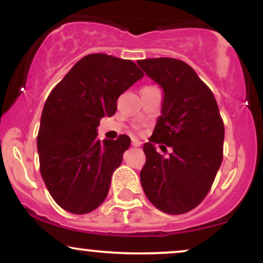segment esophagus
I'll return each mask as SVG.
<instances>
[{"label": "esophagus", "mask_w": 263, "mask_h": 263, "mask_svg": "<svg viewBox=\"0 0 263 263\" xmlns=\"http://www.w3.org/2000/svg\"><path fill=\"white\" fill-rule=\"evenodd\" d=\"M141 144H142V142L140 140H137V138H132V146L140 147Z\"/></svg>", "instance_id": "obj_1"}]
</instances>
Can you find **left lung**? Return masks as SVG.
<instances>
[{"label":"left lung","mask_w":263,"mask_h":263,"mask_svg":"<svg viewBox=\"0 0 263 263\" xmlns=\"http://www.w3.org/2000/svg\"><path fill=\"white\" fill-rule=\"evenodd\" d=\"M137 64L163 90L162 115L143 146L142 188L163 213H188L206 197L222 162L225 128L218 104L194 69L182 60L153 58ZM156 143L167 144L174 152L162 156Z\"/></svg>","instance_id":"8db88e82"}]
</instances>
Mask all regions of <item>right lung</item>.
<instances>
[{
  "label": "right lung",
  "instance_id": "1",
  "mask_svg": "<svg viewBox=\"0 0 263 263\" xmlns=\"http://www.w3.org/2000/svg\"><path fill=\"white\" fill-rule=\"evenodd\" d=\"M143 77L132 60L96 53L84 57L45 101L37 137L39 168L60 208L87 214L107 197L111 177L131 144L126 135L98 140L102 117L117 110V99Z\"/></svg>",
  "mask_w": 263,
  "mask_h": 263
}]
</instances>
